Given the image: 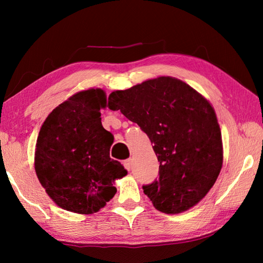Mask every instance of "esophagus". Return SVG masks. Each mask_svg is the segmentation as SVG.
<instances>
[{"mask_svg": "<svg viewBox=\"0 0 263 263\" xmlns=\"http://www.w3.org/2000/svg\"><path fill=\"white\" fill-rule=\"evenodd\" d=\"M124 166H125V168L127 170V171H130L131 168H132V159H126V160H124Z\"/></svg>", "mask_w": 263, "mask_h": 263, "instance_id": "esophagus-1", "label": "esophagus"}]
</instances>
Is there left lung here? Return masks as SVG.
<instances>
[{"mask_svg":"<svg viewBox=\"0 0 263 263\" xmlns=\"http://www.w3.org/2000/svg\"><path fill=\"white\" fill-rule=\"evenodd\" d=\"M108 107L137 123L154 143L159 178L143 192L155 208L175 215L198 204L214 186L224 159L209 100L180 79L157 77L113 91Z\"/></svg>","mask_w":263,"mask_h":263,"instance_id":"obj_1","label":"left lung"}]
</instances>
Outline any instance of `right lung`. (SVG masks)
Returning a JSON list of instances; mask_svg holds the SVG:
<instances>
[{
  "mask_svg": "<svg viewBox=\"0 0 263 263\" xmlns=\"http://www.w3.org/2000/svg\"><path fill=\"white\" fill-rule=\"evenodd\" d=\"M100 88L78 91L55 107L39 131L35 171L60 208L81 215L99 211L114 197L115 181L127 171L110 159L113 135L102 125Z\"/></svg>",
  "mask_w": 263,
  "mask_h": 263,
  "instance_id": "1",
  "label": "right lung"
}]
</instances>
